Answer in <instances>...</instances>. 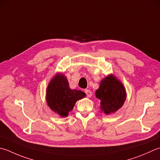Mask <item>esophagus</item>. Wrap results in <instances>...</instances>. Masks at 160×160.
<instances>
[{
	"instance_id": "obj_1",
	"label": "esophagus",
	"mask_w": 160,
	"mask_h": 160,
	"mask_svg": "<svg viewBox=\"0 0 160 160\" xmlns=\"http://www.w3.org/2000/svg\"><path fill=\"white\" fill-rule=\"evenodd\" d=\"M84 92H85L86 95L87 97H88V98H90V97L92 96V93L89 89H85L84 90Z\"/></svg>"
}]
</instances>
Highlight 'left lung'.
I'll list each match as a JSON object with an SVG mask.
<instances>
[{"instance_id": "obj_1", "label": "left lung", "mask_w": 160, "mask_h": 160, "mask_svg": "<svg viewBox=\"0 0 160 160\" xmlns=\"http://www.w3.org/2000/svg\"><path fill=\"white\" fill-rule=\"evenodd\" d=\"M96 96L101 101V111L109 115L122 108L127 94L123 83L113 74H109L101 81Z\"/></svg>"}]
</instances>
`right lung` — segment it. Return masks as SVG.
Here are the masks:
<instances>
[{
    "mask_svg": "<svg viewBox=\"0 0 160 160\" xmlns=\"http://www.w3.org/2000/svg\"><path fill=\"white\" fill-rule=\"evenodd\" d=\"M86 96L80 90L71 89L67 77L57 73L48 83L46 100L50 109L61 117H66L73 109L76 102Z\"/></svg>",
    "mask_w": 160,
    "mask_h": 160,
    "instance_id": "1",
    "label": "right lung"
}]
</instances>
